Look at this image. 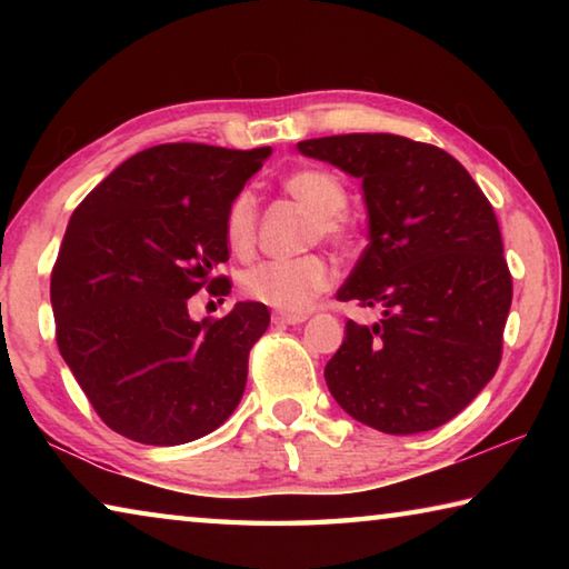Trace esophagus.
<instances>
[{
    "label": "esophagus",
    "mask_w": 569,
    "mask_h": 569,
    "mask_svg": "<svg viewBox=\"0 0 569 569\" xmlns=\"http://www.w3.org/2000/svg\"><path fill=\"white\" fill-rule=\"evenodd\" d=\"M306 319H308L306 313H288V311L273 313V323H278V326H296V323H303Z\"/></svg>",
    "instance_id": "esophagus-1"
}]
</instances>
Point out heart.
<instances>
[{"label":"heart","mask_w":569,"mask_h":569,"mask_svg":"<svg viewBox=\"0 0 569 569\" xmlns=\"http://www.w3.org/2000/svg\"><path fill=\"white\" fill-rule=\"evenodd\" d=\"M288 196L298 200L313 216V238L326 243H349V223L341 216L346 210L343 182L329 170L303 168L283 180ZM226 238L233 253H248L256 240V198L253 192H238L226 216ZM333 283V268L321 256H301L291 261H263L248 268L240 278V288L250 301L266 303L278 311H306Z\"/></svg>","instance_id":"obj_1"}]
</instances>
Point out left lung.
Segmentation results:
<instances>
[{"label":"left lung","mask_w":569,"mask_h":569,"mask_svg":"<svg viewBox=\"0 0 569 569\" xmlns=\"http://www.w3.org/2000/svg\"><path fill=\"white\" fill-rule=\"evenodd\" d=\"M298 150L359 178L369 213V246L336 298L381 319L346 323L323 371L331 397L383 435L441 427L502 359L512 276L492 206L457 158L401 134H331Z\"/></svg>","instance_id":"obj_1"}]
</instances>
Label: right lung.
<instances>
[{"label":"right lung","instance_id":"obj_1","mask_svg":"<svg viewBox=\"0 0 569 569\" xmlns=\"http://www.w3.org/2000/svg\"><path fill=\"white\" fill-rule=\"evenodd\" d=\"M271 148L168 142L114 168L74 208L52 268L57 346L112 431L176 447L218 429L246 389L263 303L192 321L188 298L228 261L226 216Z\"/></svg>","mask_w":569,"mask_h":569}]
</instances>
